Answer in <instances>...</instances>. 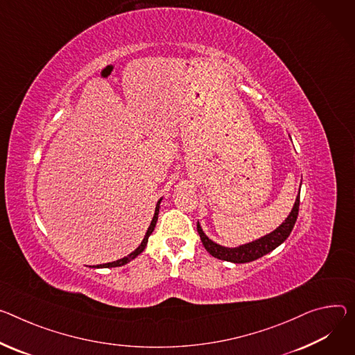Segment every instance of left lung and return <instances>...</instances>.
Masks as SVG:
<instances>
[{
  "label": "left lung",
  "instance_id": "8db88e82",
  "mask_svg": "<svg viewBox=\"0 0 355 355\" xmlns=\"http://www.w3.org/2000/svg\"><path fill=\"white\" fill-rule=\"evenodd\" d=\"M299 205H300V198L297 197L292 212L288 214V216L284 219V222L280 225L279 228H276L272 234H269L261 239L242 245L239 248H225V246H220V245L212 242L204 234V231L200 227V223H197V230L201 236V242H202L204 248L214 257H216V259L234 262V263H246V262L259 259V257L272 252L273 249H276L280 243H283L287 239V236L290 235V232H292L295 223H296V219L299 215Z\"/></svg>",
  "mask_w": 355,
  "mask_h": 355
}]
</instances>
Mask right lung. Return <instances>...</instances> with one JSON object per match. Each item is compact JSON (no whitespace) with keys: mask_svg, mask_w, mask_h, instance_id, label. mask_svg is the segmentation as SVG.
I'll list each match as a JSON object with an SVG mask.
<instances>
[{"mask_svg":"<svg viewBox=\"0 0 355 355\" xmlns=\"http://www.w3.org/2000/svg\"><path fill=\"white\" fill-rule=\"evenodd\" d=\"M159 202H161V200L157 202V207H155V212H154V216H153V220H151V223H150V227H148V230H147V234H146V236H144V239H143V242H141V245L135 250V252H132L128 256H125V257H123V259H119V261H116V262H110V263H105V265H98L96 268H117V266H123V265H125V263H128L130 261H133L135 257H137L143 250H144V248H146V245H147V241H148V236L153 234V231H154V227H155V223H157V219H158V209H159Z\"/></svg>","mask_w":355,"mask_h":355,"instance_id":"add662e5","label":"right lung"}]
</instances>
